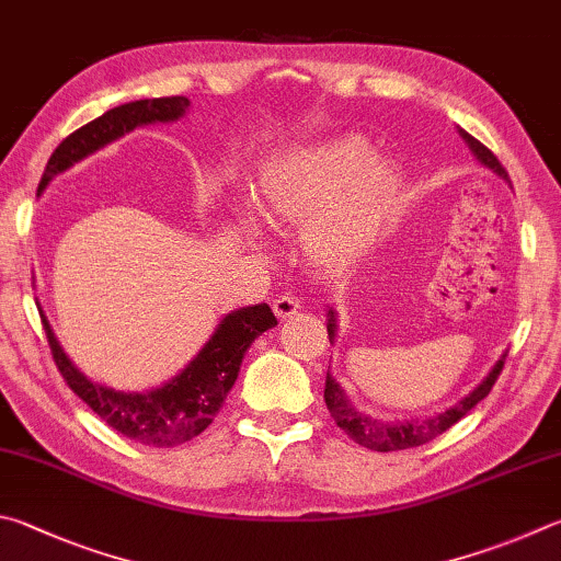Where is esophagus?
<instances>
[{
  "instance_id": "1",
  "label": "esophagus",
  "mask_w": 561,
  "mask_h": 561,
  "mask_svg": "<svg viewBox=\"0 0 561 561\" xmlns=\"http://www.w3.org/2000/svg\"><path fill=\"white\" fill-rule=\"evenodd\" d=\"M272 309H274V313H277V319L287 321L301 309V301H299V297H294V294H282V297L274 299Z\"/></svg>"
}]
</instances>
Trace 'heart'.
Segmentation results:
<instances>
[{
  "label": "heart",
  "instance_id": "heart-1",
  "mask_svg": "<svg viewBox=\"0 0 561 561\" xmlns=\"http://www.w3.org/2000/svg\"><path fill=\"white\" fill-rule=\"evenodd\" d=\"M402 191L392 164L360 139L291 149L262 171L257 203L277 222H307L304 242L323 264L360 257L380 238Z\"/></svg>",
  "mask_w": 561,
  "mask_h": 561
}]
</instances>
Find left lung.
Masks as SVG:
<instances>
[{
    "label": "left lung",
    "instance_id": "left-lung-1",
    "mask_svg": "<svg viewBox=\"0 0 561 561\" xmlns=\"http://www.w3.org/2000/svg\"><path fill=\"white\" fill-rule=\"evenodd\" d=\"M458 135L466 139L468 149L473 151V157L481 161L483 167L493 169L497 176L511 183V176H507L505 167L497 161V157L491 149L481 145L476 137L468 135L466 129H458ZM333 335H335V316H333V311H329V339L331 341H333ZM503 365H505V353L501 355V360L493 365L491 373L485 375L481 385H476L471 392L461 397V400H458L454 407H449L446 412L426 416V420H394V422L373 420V416L355 410L348 397H345V392L341 390V385L331 378V373H325L323 400H325V407H329L333 422L339 424L355 444H360V446H365V449H373V451L412 449V446H422L426 442H432L434 436H439L446 430H451V426L461 420L463 414L471 412L473 407L493 390V385L497 380V375H501Z\"/></svg>",
    "mask_w": 561,
    "mask_h": 561
}]
</instances>
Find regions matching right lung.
<instances>
[{
    "label": "right lung",
    "instance_id": "1",
    "mask_svg": "<svg viewBox=\"0 0 561 561\" xmlns=\"http://www.w3.org/2000/svg\"><path fill=\"white\" fill-rule=\"evenodd\" d=\"M191 100L183 95L135 100V103L107 110L105 115L88 122L73 135H68L50 154L44 176L38 183V193L48 186V181L60 171L78 164L80 159L95 154L110 141L125 137L127 131L154 122H176L186 115ZM46 339L54 355L56 368L64 375L66 385L93 410L112 430L127 439H135L157 449L186 444L198 436L216 420L228 392L238 380L242 358L257 335L272 325H277L267 304H254L238 311H230L218 323L206 345L193 355V360L161 387H151L147 392H122L100 382L88 380L56 341L54 329L41 313Z\"/></svg>",
    "mask_w": 561,
    "mask_h": 561
}]
</instances>
